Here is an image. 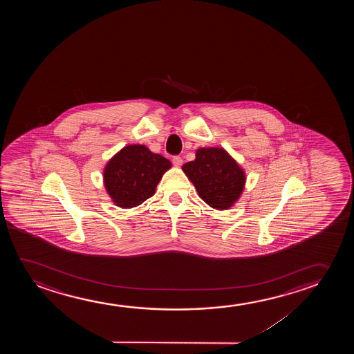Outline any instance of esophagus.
Returning a JSON list of instances; mask_svg holds the SVG:
<instances>
[{"instance_id": "obj_1", "label": "esophagus", "mask_w": 354, "mask_h": 354, "mask_svg": "<svg viewBox=\"0 0 354 354\" xmlns=\"http://www.w3.org/2000/svg\"><path fill=\"white\" fill-rule=\"evenodd\" d=\"M173 165L175 167H181L183 165V158L180 156H175V157H173Z\"/></svg>"}]
</instances>
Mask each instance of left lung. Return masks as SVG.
Returning <instances> with one entry per match:
<instances>
[{
    "label": "left lung",
    "mask_w": 354,
    "mask_h": 354,
    "mask_svg": "<svg viewBox=\"0 0 354 354\" xmlns=\"http://www.w3.org/2000/svg\"><path fill=\"white\" fill-rule=\"evenodd\" d=\"M183 171L209 207L227 210L242 196L245 171L223 147H201Z\"/></svg>",
    "instance_id": "1"
}]
</instances>
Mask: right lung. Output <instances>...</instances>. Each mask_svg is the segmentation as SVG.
I'll use <instances>...</instances> for the list:
<instances>
[{
  "label": "right lung",
  "instance_id": "add662e5",
  "mask_svg": "<svg viewBox=\"0 0 354 354\" xmlns=\"http://www.w3.org/2000/svg\"><path fill=\"white\" fill-rule=\"evenodd\" d=\"M169 160L151 152L145 145H127L107 162L102 178L115 205L134 208L152 197L167 170Z\"/></svg>",
  "mask_w": 354,
  "mask_h": 354
}]
</instances>
